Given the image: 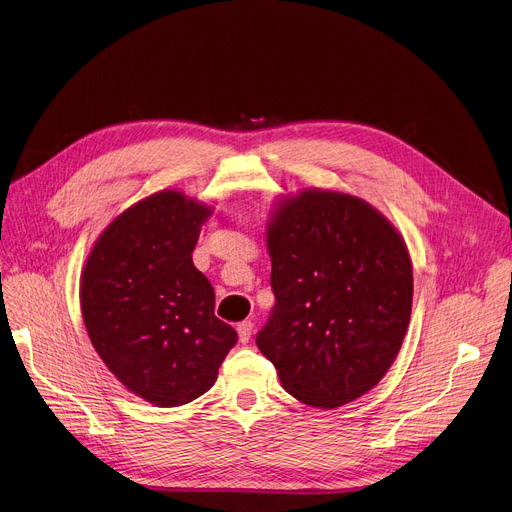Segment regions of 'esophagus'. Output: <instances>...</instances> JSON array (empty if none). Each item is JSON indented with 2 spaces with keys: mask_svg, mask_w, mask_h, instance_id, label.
Wrapping results in <instances>:
<instances>
[{
  "mask_svg": "<svg viewBox=\"0 0 512 512\" xmlns=\"http://www.w3.org/2000/svg\"><path fill=\"white\" fill-rule=\"evenodd\" d=\"M236 331H238V339H241V344H247L249 339H251V333H253V323H251V321L238 323Z\"/></svg>",
  "mask_w": 512,
  "mask_h": 512,
  "instance_id": "obj_1",
  "label": "esophagus"
}]
</instances>
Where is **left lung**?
<instances>
[{
  "label": "left lung",
  "mask_w": 512,
  "mask_h": 512,
  "mask_svg": "<svg viewBox=\"0 0 512 512\" xmlns=\"http://www.w3.org/2000/svg\"><path fill=\"white\" fill-rule=\"evenodd\" d=\"M276 304L255 342L298 401L339 407L377 385L412 315V261L366 201L302 191L267 226Z\"/></svg>",
  "instance_id": "8db88e82"
}]
</instances>
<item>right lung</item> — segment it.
<instances>
[{
	"mask_svg": "<svg viewBox=\"0 0 512 512\" xmlns=\"http://www.w3.org/2000/svg\"><path fill=\"white\" fill-rule=\"evenodd\" d=\"M208 216L203 203L160 191L115 218L84 265L80 304L94 350L158 407L206 393L238 339L214 315V288L191 259Z\"/></svg>",
	"mask_w": 512,
	"mask_h": 512,
	"instance_id": "1",
	"label": "right lung"
}]
</instances>
